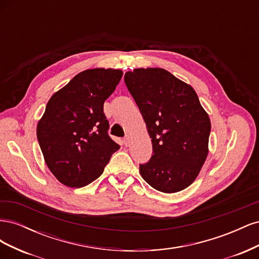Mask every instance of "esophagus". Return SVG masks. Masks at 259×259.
<instances>
[{
	"label": "esophagus",
	"instance_id": "obj_1",
	"mask_svg": "<svg viewBox=\"0 0 259 259\" xmlns=\"http://www.w3.org/2000/svg\"><path fill=\"white\" fill-rule=\"evenodd\" d=\"M123 142H124L125 146H130V144H131V137H130V135H125V137L123 138Z\"/></svg>",
	"mask_w": 259,
	"mask_h": 259
}]
</instances>
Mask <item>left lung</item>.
<instances>
[{"mask_svg": "<svg viewBox=\"0 0 259 259\" xmlns=\"http://www.w3.org/2000/svg\"><path fill=\"white\" fill-rule=\"evenodd\" d=\"M151 138L153 154L140 164L155 190L174 193L198 177L208 153L210 121L189 84L161 68H139L124 75Z\"/></svg>", "mask_w": 259, "mask_h": 259, "instance_id": "1", "label": "left lung"}]
</instances>
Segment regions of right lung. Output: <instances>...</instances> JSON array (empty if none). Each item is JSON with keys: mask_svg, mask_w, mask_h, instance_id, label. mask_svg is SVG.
Segmentation results:
<instances>
[{"mask_svg": "<svg viewBox=\"0 0 259 259\" xmlns=\"http://www.w3.org/2000/svg\"><path fill=\"white\" fill-rule=\"evenodd\" d=\"M122 75L115 69L85 70L49 100L36 136L46 165L61 184H91L120 149L108 135L104 103Z\"/></svg>", "mask_w": 259, "mask_h": 259, "instance_id": "obj_1", "label": "right lung"}]
</instances>
